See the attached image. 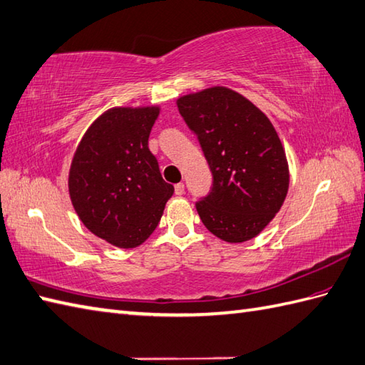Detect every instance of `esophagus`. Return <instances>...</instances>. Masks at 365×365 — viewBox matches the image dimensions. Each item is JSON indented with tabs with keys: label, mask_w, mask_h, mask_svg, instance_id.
<instances>
[{
	"label": "esophagus",
	"mask_w": 365,
	"mask_h": 365,
	"mask_svg": "<svg viewBox=\"0 0 365 365\" xmlns=\"http://www.w3.org/2000/svg\"><path fill=\"white\" fill-rule=\"evenodd\" d=\"M175 193H176V195H182V193H184V184L182 182H178L175 185Z\"/></svg>",
	"instance_id": "34e87169"
}]
</instances>
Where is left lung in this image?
Returning a JSON list of instances; mask_svg holds the SVG:
<instances>
[{
	"label": "left lung",
	"mask_w": 365,
	"mask_h": 365,
	"mask_svg": "<svg viewBox=\"0 0 365 365\" xmlns=\"http://www.w3.org/2000/svg\"><path fill=\"white\" fill-rule=\"evenodd\" d=\"M178 110L212 172L210 192L195 203L201 222L231 244L256 237L289 189L286 153L270 120L226 87L181 96Z\"/></svg>",
	"instance_id": "left-lung-1"
}]
</instances>
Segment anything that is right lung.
Listing matches in <instances>:
<instances>
[{"instance_id": "right-lung-1", "label": "right lung", "mask_w": 365, "mask_h": 365, "mask_svg": "<svg viewBox=\"0 0 365 365\" xmlns=\"http://www.w3.org/2000/svg\"><path fill=\"white\" fill-rule=\"evenodd\" d=\"M159 108H115L87 129L71 162L68 190L81 222L120 248L139 247L156 230L173 185L148 148Z\"/></svg>"}]
</instances>
